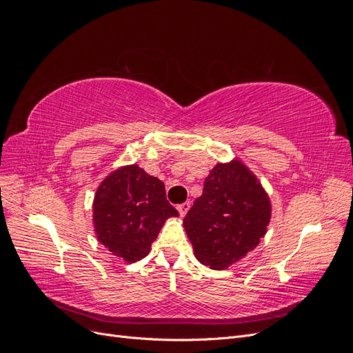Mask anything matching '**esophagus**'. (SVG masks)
<instances>
[{
  "label": "esophagus",
  "mask_w": 353,
  "mask_h": 353,
  "mask_svg": "<svg viewBox=\"0 0 353 353\" xmlns=\"http://www.w3.org/2000/svg\"><path fill=\"white\" fill-rule=\"evenodd\" d=\"M190 205H191L190 201H185V203H181V205L176 206V210L179 212L181 216H185V213H187L188 209H190Z\"/></svg>",
  "instance_id": "34e87169"
}]
</instances>
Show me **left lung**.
<instances>
[{
  "label": "left lung",
  "instance_id": "left-lung-1",
  "mask_svg": "<svg viewBox=\"0 0 353 353\" xmlns=\"http://www.w3.org/2000/svg\"><path fill=\"white\" fill-rule=\"evenodd\" d=\"M270 218L268 196L249 169L234 160L210 170L184 227L200 263L225 270L259 244Z\"/></svg>",
  "mask_w": 353,
  "mask_h": 353
}]
</instances>
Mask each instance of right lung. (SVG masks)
I'll use <instances>...</instances> for the list:
<instances>
[{"label": "right lung", "instance_id": "right-lung-1", "mask_svg": "<svg viewBox=\"0 0 353 353\" xmlns=\"http://www.w3.org/2000/svg\"><path fill=\"white\" fill-rule=\"evenodd\" d=\"M94 225L97 239L125 262L148 254L165 219L178 216L166 200L162 181L137 165L114 170L94 197Z\"/></svg>", "mask_w": 353, "mask_h": 353}]
</instances>
